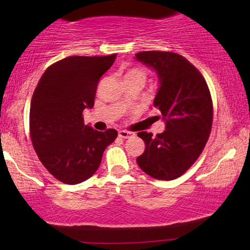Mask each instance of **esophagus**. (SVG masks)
<instances>
[{
	"instance_id": "obj_1",
	"label": "esophagus",
	"mask_w": 250,
	"mask_h": 250,
	"mask_svg": "<svg viewBox=\"0 0 250 250\" xmlns=\"http://www.w3.org/2000/svg\"><path fill=\"white\" fill-rule=\"evenodd\" d=\"M118 135H119L121 139H129L132 137L133 133L129 132V131H125V130H120L119 132H118Z\"/></svg>"
}]
</instances>
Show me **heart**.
<instances>
[{
  "label": "heart",
  "mask_w": 250,
  "mask_h": 250,
  "mask_svg": "<svg viewBox=\"0 0 250 250\" xmlns=\"http://www.w3.org/2000/svg\"><path fill=\"white\" fill-rule=\"evenodd\" d=\"M125 80H129V79H141L142 82L146 80V73L140 68H132L125 71V74L124 76Z\"/></svg>",
  "instance_id": "obj_1"
}]
</instances>
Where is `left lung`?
I'll return each instance as SVG.
<instances>
[{
	"label": "left lung",
	"instance_id": "8db88e82",
	"mask_svg": "<svg viewBox=\"0 0 250 250\" xmlns=\"http://www.w3.org/2000/svg\"><path fill=\"white\" fill-rule=\"evenodd\" d=\"M134 58L158 76L153 105L166 122V130L155 137L138 133L146 150L137 163L156 180H174L192 167L208 140L213 124L209 89L200 71L179 54L151 50Z\"/></svg>",
	"mask_w": 250,
	"mask_h": 250
}]
</instances>
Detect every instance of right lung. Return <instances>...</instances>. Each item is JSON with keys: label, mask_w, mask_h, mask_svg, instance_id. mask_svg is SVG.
<instances>
[{"label": "right lung", "mask_w": 250, "mask_h": 250, "mask_svg": "<svg viewBox=\"0 0 250 250\" xmlns=\"http://www.w3.org/2000/svg\"><path fill=\"white\" fill-rule=\"evenodd\" d=\"M116 59L70 56L49 66L34 90L29 132L43 166L62 183L78 184L95 174L115 129L97 131L83 112L94 107L99 79Z\"/></svg>", "instance_id": "obj_1"}]
</instances>
